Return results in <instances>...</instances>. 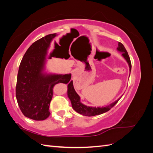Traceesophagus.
<instances>
[{
	"mask_svg": "<svg viewBox=\"0 0 153 153\" xmlns=\"http://www.w3.org/2000/svg\"><path fill=\"white\" fill-rule=\"evenodd\" d=\"M76 74V71H73V75H75Z\"/></svg>",
	"mask_w": 153,
	"mask_h": 153,
	"instance_id": "obj_1",
	"label": "esophagus"
}]
</instances>
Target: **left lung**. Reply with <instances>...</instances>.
Instances as JSON below:
<instances>
[{
  "mask_svg": "<svg viewBox=\"0 0 153 153\" xmlns=\"http://www.w3.org/2000/svg\"><path fill=\"white\" fill-rule=\"evenodd\" d=\"M117 49V50L119 51V52H122V55L128 62V63L129 64V71H131V63L130 59H129V55L127 52L126 48H124V45L121 43L119 42L118 47ZM68 87V95L69 98L71 100L72 107L73 108L74 110L76 111V112L79 113L82 115H85V116H94V115H100V114L108 112V111L112 108L113 106H114V105L118 102L120 99H121V98H119L117 101H115V102L111 103L110 105L106 106V107H101V108H100V107H98V108L91 107V106H87L83 105L80 102V96L78 95L75 89H74L72 81H71V82L69 83Z\"/></svg>",
  "mask_w": 153,
  "mask_h": 153,
  "instance_id": "1",
  "label": "left lung"
}]
</instances>
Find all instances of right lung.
Segmentation results:
<instances>
[{
	"mask_svg": "<svg viewBox=\"0 0 153 153\" xmlns=\"http://www.w3.org/2000/svg\"><path fill=\"white\" fill-rule=\"evenodd\" d=\"M56 34L46 36L32 43L23 57L18 69L16 97L25 117L35 121L48 118L49 106L55 85L70 82L71 75H45L42 73L46 59L56 57L54 50L47 55Z\"/></svg>",
	"mask_w": 153,
	"mask_h": 153,
	"instance_id": "1",
	"label": "right lung"
}]
</instances>
